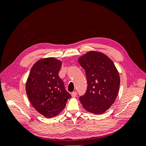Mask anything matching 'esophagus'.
<instances>
[{"mask_svg": "<svg viewBox=\"0 0 146 146\" xmlns=\"http://www.w3.org/2000/svg\"><path fill=\"white\" fill-rule=\"evenodd\" d=\"M71 95H72V97H76V96H77V92L76 91L72 92V93H71Z\"/></svg>", "mask_w": 146, "mask_h": 146, "instance_id": "1", "label": "esophagus"}]
</instances>
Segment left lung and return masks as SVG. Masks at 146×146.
<instances>
[{"mask_svg":"<svg viewBox=\"0 0 146 146\" xmlns=\"http://www.w3.org/2000/svg\"><path fill=\"white\" fill-rule=\"evenodd\" d=\"M87 79L85 94L79 98L83 108L100 114L115 101L120 86V77L113 61L104 54L91 51L78 58Z\"/></svg>","mask_w":146,"mask_h":146,"instance_id":"left-lung-1","label":"left lung"}]
</instances>
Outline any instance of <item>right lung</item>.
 <instances>
[{
    "mask_svg": "<svg viewBox=\"0 0 146 146\" xmlns=\"http://www.w3.org/2000/svg\"><path fill=\"white\" fill-rule=\"evenodd\" d=\"M61 64V61L54 58L38 60L31 69L26 83L30 103L46 117L58 115L71 98L58 76Z\"/></svg>",
    "mask_w": 146,
    "mask_h": 146,
    "instance_id": "right-lung-1",
    "label": "right lung"
}]
</instances>
